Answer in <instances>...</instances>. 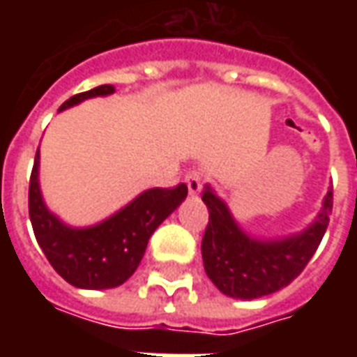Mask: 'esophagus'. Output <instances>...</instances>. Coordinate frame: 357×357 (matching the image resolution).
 <instances>
[{"label": "esophagus", "instance_id": "esophagus-1", "mask_svg": "<svg viewBox=\"0 0 357 357\" xmlns=\"http://www.w3.org/2000/svg\"><path fill=\"white\" fill-rule=\"evenodd\" d=\"M185 183H187V189H189V193L191 195H197L199 191L202 189V174L201 172H189L185 176Z\"/></svg>", "mask_w": 357, "mask_h": 357}]
</instances>
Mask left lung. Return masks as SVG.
<instances>
[{
  "mask_svg": "<svg viewBox=\"0 0 357 357\" xmlns=\"http://www.w3.org/2000/svg\"><path fill=\"white\" fill-rule=\"evenodd\" d=\"M202 201L210 214L201 245L206 275L227 296L255 300L281 291L312 260L329 225L333 191L325 197L314 224L302 233L273 241L248 237L208 185Z\"/></svg>",
  "mask_w": 357,
  "mask_h": 357,
  "instance_id": "left-lung-1",
  "label": "left lung"
}]
</instances>
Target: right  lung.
Returning a JSON list of instances; mask_svg holds the SVG:
<instances>
[{"instance_id":"1","label":"right lung","mask_w":357,"mask_h":357,"mask_svg":"<svg viewBox=\"0 0 357 357\" xmlns=\"http://www.w3.org/2000/svg\"><path fill=\"white\" fill-rule=\"evenodd\" d=\"M114 93V86H99L84 93L73 95L59 110L70 109L89 97ZM40 147L28 189V212L36 241L53 269L66 283L78 289H114L133 275L145 248L158 225L178 208L187 197V185L172 189H147L130 204L118 210L101 224L91 227H70L51 214L38 181Z\"/></svg>"}]
</instances>
